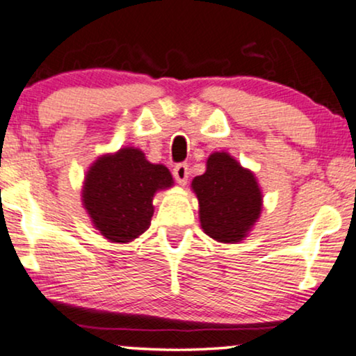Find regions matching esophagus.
Wrapping results in <instances>:
<instances>
[{"mask_svg":"<svg viewBox=\"0 0 356 356\" xmlns=\"http://www.w3.org/2000/svg\"><path fill=\"white\" fill-rule=\"evenodd\" d=\"M175 181H177L181 186L187 182V177H188V165L186 163H181V164H175V168L172 170Z\"/></svg>","mask_w":356,"mask_h":356,"instance_id":"1","label":"esophagus"}]
</instances>
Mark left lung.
<instances>
[{
	"label": "left lung",
	"instance_id": "1",
	"mask_svg": "<svg viewBox=\"0 0 356 356\" xmlns=\"http://www.w3.org/2000/svg\"><path fill=\"white\" fill-rule=\"evenodd\" d=\"M192 188L199 199L204 232L222 243H238L259 218L263 197L253 172L243 169L227 152H213L205 174Z\"/></svg>",
	"mask_w": 356,
	"mask_h": 356
}]
</instances>
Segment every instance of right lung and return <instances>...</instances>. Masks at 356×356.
Returning <instances> with one entry per match:
<instances>
[{
	"label": "right lung",
	"instance_id": "add662e5",
	"mask_svg": "<svg viewBox=\"0 0 356 356\" xmlns=\"http://www.w3.org/2000/svg\"><path fill=\"white\" fill-rule=\"evenodd\" d=\"M172 186V175L146 161L143 151L124 147L103 156L85 177L83 205L97 230L110 241L128 243L151 225L152 197Z\"/></svg>",
	"mask_w": 356,
	"mask_h": 356
}]
</instances>
